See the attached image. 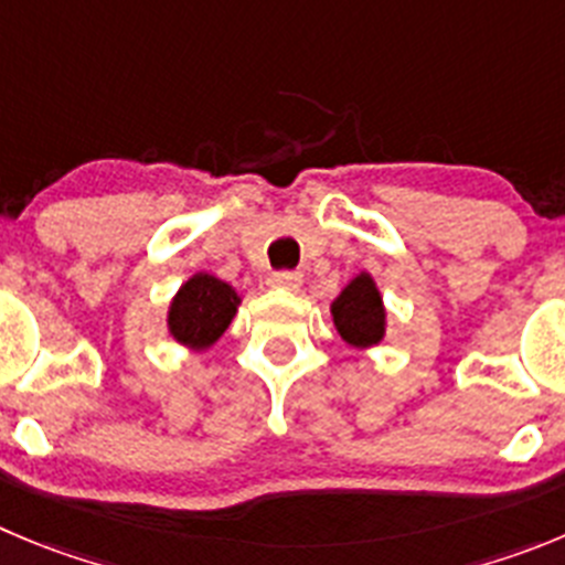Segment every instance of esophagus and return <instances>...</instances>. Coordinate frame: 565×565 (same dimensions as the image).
Listing matches in <instances>:
<instances>
[{
	"instance_id": "34e87169",
	"label": "esophagus",
	"mask_w": 565,
	"mask_h": 565,
	"mask_svg": "<svg viewBox=\"0 0 565 565\" xmlns=\"http://www.w3.org/2000/svg\"><path fill=\"white\" fill-rule=\"evenodd\" d=\"M300 273H289V270H278V273H270V278H267V284L270 287H281V289H298L300 287Z\"/></svg>"
}]
</instances>
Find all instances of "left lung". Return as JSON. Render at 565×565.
<instances>
[{
	"label": "left lung",
	"instance_id": "1",
	"mask_svg": "<svg viewBox=\"0 0 565 565\" xmlns=\"http://www.w3.org/2000/svg\"><path fill=\"white\" fill-rule=\"evenodd\" d=\"M329 312L337 334L356 351L376 348L387 334V309H384L379 284L367 270L342 287V292L331 300Z\"/></svg>",
	"mask_w": 565,
	"mask_h": 565
}]
</instances>
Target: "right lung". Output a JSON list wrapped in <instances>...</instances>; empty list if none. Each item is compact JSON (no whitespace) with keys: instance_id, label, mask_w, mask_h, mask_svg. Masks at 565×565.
Masks as SVG:
<instances>
[{"instance_id":"obj_1","label":"right lung","mask_w":565,"mask_h":565,"mask_svg":"<svg viewBox=\"0 0 565 565\" xmlns=\"http://www.w3.org/2000/svg\"><path fill=\"white\" fill-rule=\"evenodd\" d=\"M239 303L242 295L228 281L200 270L172 295L167 309V331L178 345L189 348L194 354L209 351L236 318Z\"/></svg>"}]
</instances>
